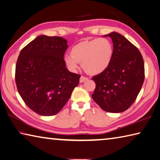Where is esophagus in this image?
<instances>
[{"label": "esophagus", "mask_w": 160, "mask_h": 160, "mask_svg": "<svg viewBox=\"0 0 160 160\" xmlns=\"http://www.w3.org/2000/svg\"><path fill=\"white\" fill-rule=\"evenodd\" d=\"M88 80V78H87V77H84V76H81L80 77V83H82V82H84V81L85 80Z\"/></svg>", "instance_id": "34e87169"}]
</instances>
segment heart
Segmentation results:
<instances>
[{
    "mask_svg": "<svg viewBox=\"0 0 160 160\" xmlns=\"http://www.w3.org/2000/svg\"><path fill=\"white\" fill-rule=\"evenodd\" d=\"M114 55V46L107 38H97L84 41L75 45L71 53L64 55V60L71 71L76 70L79 62L87 73H101L112 62Z\"/></svg>",
    "mask_w": 160,
    "mask_h": 160,
    "instance_id": "1",
    "label": "heart"
}]
</instances>
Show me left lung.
Instances as JSON below:
<instances>
[{"mask_svg":"<svg viewBox=\"0 0 160 160\" xmlns=\"http://www.w3.org/2000/svg\"><path fill=\"white\" fill-rule=\"evenodd\" d=\"M103 37H111L114 55L109 67L92 78L96 83L92 97L104 111L119 113L135 101L144 81V63L138 48L123 35L113 32Z\"/></svg>","mask_w":160,"mask_h":160,"instance_id":"obj_1","label":"left lung"}]
</instances>
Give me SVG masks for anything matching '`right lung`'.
<instances>
[{"label": "right lung", "instance_id": "obj_1", "mask_svg": "<svg viewBox=\"0 0 160 160\" xmlns=\"http://www.w3.org/2000/svg\"><path fill=\"white\" fill-rule=\"evenodd\" d=\"M67 41L40 35L21 50L15 71L18 93L30 109L42 116H52L63 108L80 76L66 67Z\"/></svg>", "mask_w": 160, "mask_h": 160}]
</instances>
